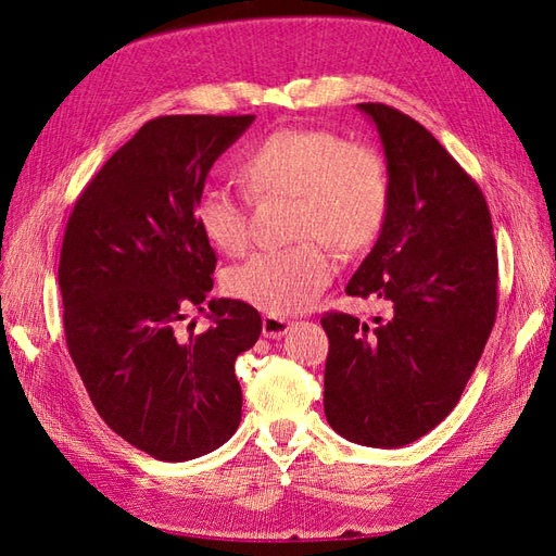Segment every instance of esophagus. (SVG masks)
Returning a JSON list of instances; mask_svg holds the SVG:
<instances>
[{
  "label": "esophagus",
  "instance_id": "34e87169",
  "mask_svg": "<svg viewBox=\"0 0 556 556\" xmlns=\"http://www.w3.org/2000/svg\"><path fill=\"white\" fill-rule=\"evenodd\" d=\"M290 319L285 317H278V315H264L262 319V333L266 336V339H280V336H285L290 331Z\"/></svg>",
  "mask_w": 556,
  "mask_h": 556
}]
</instances>
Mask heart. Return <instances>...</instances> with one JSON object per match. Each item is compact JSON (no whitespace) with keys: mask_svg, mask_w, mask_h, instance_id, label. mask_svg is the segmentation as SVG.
<instances>
[{"mask_svg":"<svg viewBox=\"0 0 556 556\" xmlns=\"http://www.w3.org/2000/svg\"><path fill=\"white\" fill-rule=\"evenodd\" d=\"M237 176L252 197L294 194L290 248L260 250L229 268L231 296L271 315L301 313L315 304L336 271L328 239L341 250L371 243L390 213L392 180L384 157L366 143H352L323 127H282L252 143L237 162ZM197 227L227 255L250 243L241 194L225 185L204 190L194 206Z\"/></svg>","mask_w":556,"mask_h":556,"instance_id":"b5f03b06","label":"heart"}]
</instances>
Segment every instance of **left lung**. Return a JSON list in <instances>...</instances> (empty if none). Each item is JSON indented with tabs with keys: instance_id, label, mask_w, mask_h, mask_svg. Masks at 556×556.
I'll use <instances>...</instances> for the list:
<instances>
[{
	"instance_id": "1",
	"label": "left lung",
	"mask_w": 556,
	"mask_h": 556,
	"mask_svg": "<svg viewBox=\"0 0 556 556\" xmlns=\"http://www.w3.org/2000/svg\"><path fill=\"white\" fill-rule=\"evenodd\" d=\"M378 127L392 180L390 213L350 296L390 306L376 329L327 313L325 415L343 439L401 447L457 406L498 308L492 215L478 182L410 115L359 104Z\"/></svg>"
}]
</instances>
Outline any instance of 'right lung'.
<instances>
[{
	"label": "right lung",
	"mask_w": 556,
	"mask_h": 556,
	"mask_svg": "<svg viewBox=\"0 0 556 556\" xmlns=\"http://www.w3.org/2000/svg\"><path fill=\"white\" fill-rule=\"evenodd\" d=\"M252 121H148L66 223L58 268L66 348L99 417L160 462L208 454L241 422L233 362L257 343L262 317L243 301L208 299L217 257L194 206L213 162ZM204 305L212 327L185 340L181 319Z\"/></svg>",
	"instance_id": "1"
}]
</instances>
